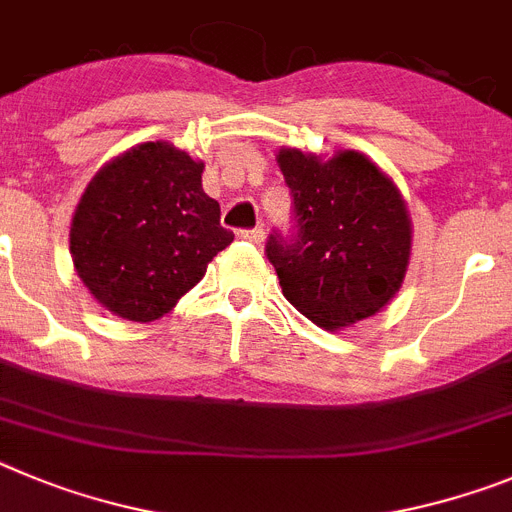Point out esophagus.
Listing matches in <instances>:
<instances>
[{"label":"esophagus","mask_w":512,"mask_h":512,"mask_svg":"<svg viewBox=\"0 0 512 512\" xmlns=\"http://www.w3.org/2000/svg\"><path fill=\"white\" fill-rule=\"evenodd\" d=\"M239 237L247 239V242H252V245H260L262 239H265V232H262L260 227H255V229H242V232H239Z\"/></svg>","instance_id":"esophagus-1"}]
</instances>
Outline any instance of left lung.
<instances>
[{
  "label": "left lung",
  "instance_id": "8db88e82",
  "mask_svg": "<svg viewBox=\"0 0 512 512\" xmlns=\"http://www.w3.org/2000/svg\"><path fill=\"white\" fill-rule=\"evenodd\" d=\"M293 196V229L267 237L283 296L324 329L380 311L398 293L411 257V219L398 188L365 155L331 160L280 150Z\"/></svg>",
  "mask_w": 512,
  "mask_h": 512
}]
</instances>
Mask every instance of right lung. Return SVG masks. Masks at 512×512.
<instances>
[{"label": "right lung", "mask_w": 512, "mask_h": 512, "mask_svg": "<svg viewBox=\"0 0 512 512\" xmlns=\"http://www.w3.org/2000/svg\"><path fill=\"white\" fill-rule=\"evenodd\" d=\"M201 173L204 163L183 150L145 142L91 178L73 214L71 255L107 311L142 324L160 319L232 245Z\"/></svg>", "instance_id": "right-lung-1"}]
</instances>
